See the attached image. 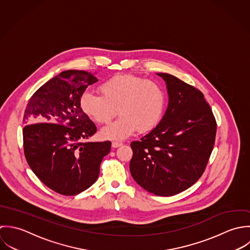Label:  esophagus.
<instances>
[{"mask_svg":"<svg viewBox=\"0 0 250 250\" xmlns=\"http://www.w3.org/2000/svg\"><path fill=\"white\" fill-rule=\"evenodd\" d=\"M122 145H123V143L118 142V141H113V142H112V147H113V148H118V147H121Z\"/></svg>","mask_w":250,"mask_h":250,"instance_id":"34e87169","label":"esophagus"}]
</instances>
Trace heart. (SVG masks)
Segmentation results:
<instances>
[{"mask_svg":"<svg viewBox=\"0 0 250 250\" xmlns=\"http://www.w3.org/2000/svg\"><path fill=\"white\" fill-rule=\"evenodd\" d=\"M101 95L84 92L80 107L97 124H108L118 113L121 117L101 130L105 139L123 140L133 134L150 131L159 123L164 107L162 87L133 74H118L100 86Z\"/></svg>","mask_w":250,"mask_h":250,"instance_id":"obj_1","label":"heart"}]
</instances>
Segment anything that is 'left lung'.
<instances>
[{
    "label": "left lung",
    "instance_id": "8db88e82",
    "mask_svg": "<svg viewBox=\"0 0 250 250\" xmlns=\"http://www.w3.org/2000/svg\"><path fill=\"white\" fill-rule=\"evenodd\" d=\"M169 103L160 123L131 142L132 178L157 196H172L194 185L203 175L214 146L216 121L203 93L168 73Z\"/></svg>",
    "mask_w": 250,
    "mask_h": 250
}]
</instances>
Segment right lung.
Listing matches in <instances>:
<instances>
[{
  "label": "right lung",
  "instance_id": "right-lung-1",
  "mask_svg": "<svg viewBox=\"0 0 250 250\" xmlns=\"http://www.w3.org/2000/svg\"><path fill=\"white\" fill-rule=\"evenodd\" d=\"M98 78L65 70L42 85L29 100L23 122V146L36 176L55 192L72 196L96 183L111 142H85L96 125L80 107V97Z\"/></svg>",
  "mask_w": 250,
  "mask_h": 250
}]
</instances>
